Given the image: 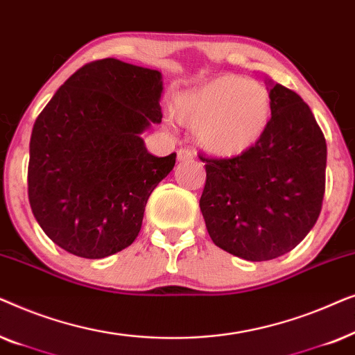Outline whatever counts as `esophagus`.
I'll return each instance as SVG.
<instances>
[{"label":"esophagus","instance_id":"obj_1","mask_svg":"<svg viewBox=\"0 0 355 355\" xmlns=\"http://www.w3.org/2000/svg\"><path fill=\"white\" fill-rule=\"evenodd\" d=\"M196 158V153L189 148H181L178 152V162H192Z\"/></svg>","mask_w":355,"mask_h":355}]
</instances>
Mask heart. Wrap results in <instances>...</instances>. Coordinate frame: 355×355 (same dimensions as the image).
Wrapping results in <instances>:
<instances>
[{
	"label": "heart",
	"mask_w": 355,
	"mask_h": 355,
	"mask_svg": "<svg viewBox=\"0 0 355 355\" xmlns=\"http://www.w3.org/2000/svg\"><path fill=\"white\" fill-rule=\"evenodd\" d=\"M176 114L181 123L196 128L203 150L232 158L250 150L265 134L271 96L260 82L220 76L179 95Z\"/></svg>",
	"instance_id": "heart-1"
}]
</instances>
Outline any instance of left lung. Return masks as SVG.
Returning a JSON list of instances; mask_svg holds the SVG:
<instances>
[{"label":"left lung","mask_w":355,"mask_h":355,"mask_svg":"<svg viewBox=\"0 0 355 355\" xmlns=\"http://www.w3.org/2000/svg\"><path fill=\"white\" fill-rule=\"evenodd\" d=\"M268 84L271 119L259 142L234 158L200 157L208 234L220 249L250 261L273 260L302 242L324 193L322 129L295 92Z\"/></svg>","instance_id":"1"}]
</instances>
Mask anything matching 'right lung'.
<instances>
[{
	"instance_id": "add662e5",
	"label": "right lung",
	"mask_w": 355,
	"mask_h": 355,
	"mask_svg": "<svg viewBox=\"0 0 355 355\" xmlns=\"http://www.w3.org/2000/svg\"><path fill=\"white\" fill-rule=\"evenodd\" d=\"M162 72L114 58L62 84L33 124L28 202L45 234L82 259L125 249L176 153L155 157L142 134L162 123Z\"/></svg>"
}]
</instances>
